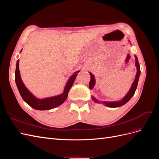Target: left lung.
<instances>
[{
	"mask_svg": "<svg viewBox=\"0 0 159 159\" xmlns=\"http://www.w3.org/2000/svg\"><path fill=\"white\" fill-rule=\"evenodd\" d=\"M135 65L137 68V74H136V77H135V80H134V82L133 83V85L131 86V89H130L129 91L128 92V93L126 95L125 97L122 100L119 101V102H103L104 105H106L107 107H118L120 106H122V105H125L126 103H127L131 99V98L133 97V95H134V92H135L137 87V84H138V81H139V76H140V74H141V70H140V66H139V61L137 56H135ZM90 75H91V80L89 81V88L90 89H92L94 86L95 84V79H94V76L93 75L89 73ZM93 100L96 103H99V102L97 99H95L94 98H92Z\"/></svg>",
	"mask_w": 159,
	"mask_h": 159,
	"instance_id": "8db88e82",
	"label": "left lung"
}]
</instances>
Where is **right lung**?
Returning a JSON list of instances; mask_svg holds the SVG:
<instances>
[{
    "mask_svg": "<svg viewBox=\"0 0 159 159\" xmlns=\"http://www.w3.org/2000/svg\"><path fill=\"white\" fill-rule=\"evenodd\" d=\"M78 72L79 71H77L76 73H75V74L70 77L68 83L66 85L63 93L57 96H55V97L45 98L43 99L36 98L27 89L25 84H23L20 78V71H19V60H18L16 62V68L15 71V81L19 93H20L22 99L26 103H28L32 108L37 110H48L59 106V105H60L65 102L67 98H68L69 91L74 82L77 75H78L76 74L78 73Z\"/></svg>",
    "mask_w": 159,
    "mask_h": 159,
    "instance_id": "obj_1",
    "label": "right lung"
}]
</instances>
